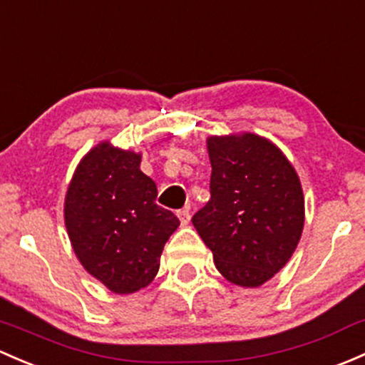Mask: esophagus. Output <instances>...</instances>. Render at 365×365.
Masks as SVG:
<instances>
[{
    "label": "esophagus",
    "instance_id": "1",
    "mask_svg": "<svg viewBox=\"0 0 365 365\" xmlns=\"http://www.w3.org/2000/svg\"><path fill=\"white\" fill-rule=\"evenodd\" d=\"M176 215H178L180 222H182V225H187L190 222V213H189V208H183V210H178L176 212Z\"/></svg>",
    "mask_w": 365,
    "mask_h": 365
}]
</instances>
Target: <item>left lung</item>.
Here are the masks:
<instances>
[{"instance_id":"1","label":"left lung","mask_w":365,"mask_h":365,"mask_svg":"<svg viewBox=\"0 0 365 365\" xmlns=\"http://www.w3.org/2000/svg\"><path fill=\"white\" fill-rule=\"evenodd\" d=\"M212 199L192 224L231 283L259 287L282 269L301 240L304 195L292 164L266 138H208Z\"/></svg>"}]
</instances>
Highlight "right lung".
<instances>
[{
	"instance_id": "right-lung-1",
	"label": "right lung",
	"mask_w": 365,
	"mask_h": 365,
	"mask_svg": "<svg viewBox=\"0 0 365 365\" xmlns=\"http://www.w3.org/2000/svg\"><path fill=\"white\" fill-rule=\"evenodd\" d=\"M141 157L94 147L68 187L64 220L76 257L115 294H133L155 278L164 245L180 220L155 202L157 187Z\"/></svg>"
}]
</instances>
